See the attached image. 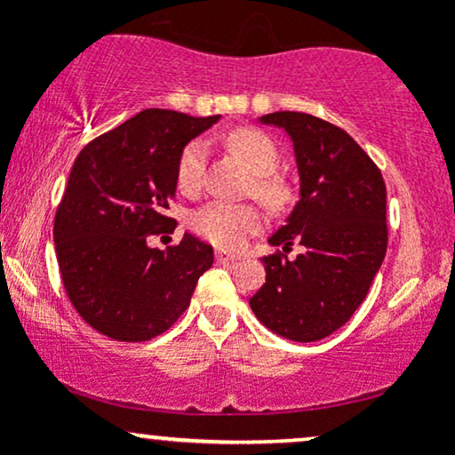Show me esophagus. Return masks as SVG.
Segmentation results:
<instances>
[{"label": "esophagus", "instance_id": "esophagus-1", "mask_svg": "<svg viewBox=\"0 0 455 455\" xmlns=\"http://www.w3.org/2000/svg\"><path fill=\"white\" fill-rule=\"evenodd\" d=\"M239 257H235V254H228V252H216V260L218 263H235Z\"/></svg>", "mask_w": 455, "mask_h": 455}]
</instances>
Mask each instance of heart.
<instances>
[{
  "label": "heart",
  "instance_id": "heart-1",
  "mask_svg": "<svg viewBox=\"0 0 455 455\" xmlns=\"http://www.w3.org/2000/svg\"><path fill=\"white\" fill-rule=\"evenodd\" d=\"M227 145L254 173V195L269 207H282L289 198L286 184L274 171L278 169L280 151L274 139L257 128H235L224 137ZM207 143L192 139L177 158V186L186 195H195L205 181ZM265 218L259 207L248 203L212 201L190 213V228L218 248H242L250 235L263 228Z\"/></svg>",
  "mask_w": 455,
  "mask_h": 455
}]
</instances>
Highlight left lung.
Masks as SVG:
<instances>
[{"label":"left lung","mask_w":455,"mask_h":455,"mask_svg":"<svg viewBox=\"0 0 455 455\" xmlns=\"http://www.w3.org/2000/svg\"><path fill=\"white\" fill-rule=\"evenodd\" d=\"M284 128L295 148L301 198L282 245L263 259L267 278L250 307L265 327L295 342L327 338L355 315L387 252V190L365 151L325 119L278 111L260 117ZM299 243L297 259L285 257Z\"/></svg>","instance_id":"1"}]
</instances>
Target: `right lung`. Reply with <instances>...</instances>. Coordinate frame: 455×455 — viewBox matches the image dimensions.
<instances>
[{"instance_id": "add662e5", "label": "right lung", "mask_w": 455, "mask_h": 455, "mask_svg": "<svg viewBox=\"0 0 455 455\" xmlns=\"http://www.w3.org/2000/svg\"><path fill=\"white\" fill-rule=\"evenodd\" d=\"M218 119L145 108L90 140L72 164L53 224L57 263L83 321L113 340L164 333L212 267L213 248L192 235L166 250L148 239L175 231L166 210L180 151Z\"/></svg>"}]
</instances>
